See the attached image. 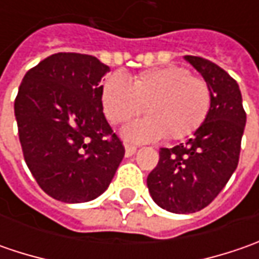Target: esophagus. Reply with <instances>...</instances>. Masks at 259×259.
Returning a JSON list of instances; mask_svg holds the SVG:
<instances>
[{
  "label": "esophagus",
  "instance_id": "1",
  "mask_svg": "<svg viewBox=\"0 0 259 259\" xmlns=\"http://www.w3.org/2000/svg\"><path fill=\"white\" fill-rule=\"evenodd\" d=\"M135 153H137V147L130 144L125 145V157H131V155H134Z\"/></svg>",
  "mask_w": 259,
  "mask_h": 259
}]
</instances>
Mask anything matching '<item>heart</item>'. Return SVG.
<instances>
[{
	"instance_id": "obj_1",
	"label": "heart",
	"mask_w": 259,
	"mask_h": 259,
	"mask_svg": "<svg viewBox=\"0 0 259 259\" xmlns=\"http://www.w3.org/2000/svg\"><path fill=\"white\" fill-rule=\"evenodd\" d=\"M105 116L119 124L138 115L145 105L148 116L130 122L122 135L134 143L183 140L203 124L212 95L207 83L180 66L148 69L130 82L122 73L106 77L101 89Z\"/></svg>"
}]
</instances>
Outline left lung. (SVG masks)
Listing matches in <instances>:
<instances>
[{
    "label": "left lung",
    "mask_w": 259,
    "mask_h": 259,
    "mask_svg": "<svg viewBox=\"0 0 259 259\" xmlns=\"http://www.w3.org/2000/svg\"><path fill=\"white\" fill-rule=\"evenodd\" d=\"M184 60L209 86L210 109L190 140L160 150L147 186L161 209L187 214L210 203L236 170L246 114L239 86L222 67L196 56H184Z\"/></svg>",
    "instance_id": "left-lung-1"
}]
</instances>
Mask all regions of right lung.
<instances>
[{"label":"right lung","mask_w":259,"mask_h":259,"mask_svg":"<svg viewBox=\"0 0 259 259\" xmlns=\"http://www.w3.org/2000/svg\"><path fill=\"white\" fill-rule=\"evenodd\" d=\"M109 67L96 57L56 53L23 77L14 102L27 167L46 193L85 203L108 189L124 158L101 102Z\"/></svg>","instance_id":"obj_1"}]
</instances>
